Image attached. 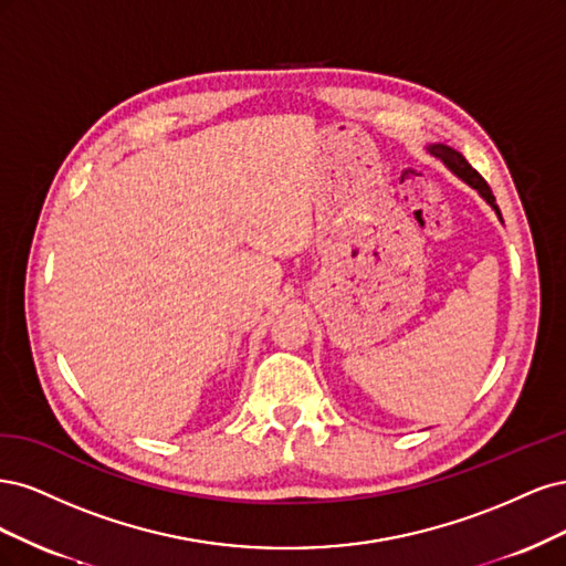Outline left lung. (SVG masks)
<instances>
[{
  "label": "left lung",
  "mask_w": 566,
  "mask_h": 566,
  "mask_svg": "<svg viewBox=\"0 0 566 566\" xmlns=\"http://www.w3.org/2000/svg\"><path fill=\"white\" fill-rule=\"evenodd\" d=\"M430 153H432L434 157H440V159L447 164V167H449L455 176L465 180L468 186L475 188V190L486 199V202L496 209V213L501 216V211H499V207H496V197H494V192H491V188L486 186V180H484L475 169L470 167L468 159H465L461 153H455V150L447 148V145H432Z\"/></svg>",
  "instance_id": "8db88e82"
}]
</instances>
